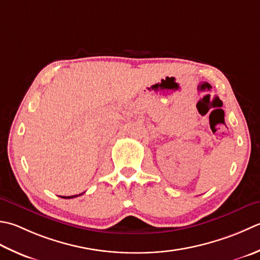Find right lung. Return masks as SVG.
Here are the masks:
<instances>
[{
    "mask_svg": "<svg viewBox=\"0 0 260 260\" xmlns=\"http://www.w3.org/2000/svg\"><path fill=\"white\" fill-rule=\"evenodd\" d=\"M81 195V194H80ZM80 195H73V196H60L62 198H74V197H78Z\"/></svg>",
    "mask_w": 260,
    "mask_h": 260,
    "instance_id": "right-lung-1",
    "label": "right lung"
}]
</instances>
